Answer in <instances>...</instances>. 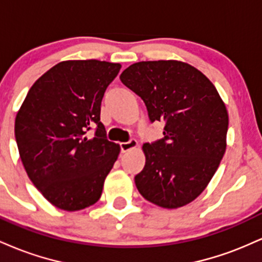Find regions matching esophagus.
<instances>
[{"mask_svg":"<svg viewBox=\"0 0 262 262\" xmlns=\"http://www.w3.org/2000/svg\"><path fill=\"white\" fill-rule=\"evenodd\" d=\"M137 145H138V141L135 140V139H130V140H128V141H124V143L119 144L122 152H127L130 149H134Z\"/></svg>","mask_w":262,"mask_h":262,"instance_id":"34e87169","label":"esophagus"}]
</instances>
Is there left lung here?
<instances>
[{"label":"left lung","mask_w":262,"mask_h":262,"mask_svg":"<svg viewBox=\"0 0 262 262\" xmlns=\"http://www.w3.org/2000/svg\"><path fill=\"white\" fill-rule=\"evenodd\" d=\"M121 81L145 103L150 122L164 123V137L143 145L146 161L134 177L138 191L162 208L192 202L225 152L229 118L214 85L175 60L135 62Z\"/></svg>","instance_id":"8db88e82"}]
</instances>
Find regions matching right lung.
<instances>
[{
  "mask_svg": "<svg viewBox=\"0 0 262 262\" xmlns=\"http://www.w3.org/2000/svg\"><path fill=\"white\" fill-rule=\"evenodd\" d=\"M121 65L100 60L59 62L35 81L14 123L20 160L33 185L60 209L100 200L119 154L100 121L101 102ZM95 129L90 140L85 135Z\"/></svg>",
  "mask_w": 262,
  "mask_h": 262,
  "instance_id": "right-lung-1",
  "label": "right lung"
}]
</instances>
